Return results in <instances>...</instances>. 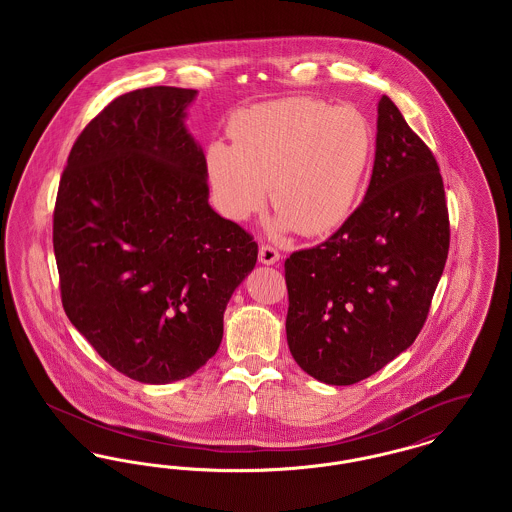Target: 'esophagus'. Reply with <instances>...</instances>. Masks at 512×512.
<instances>
[{
    "label": "esophagus",
    "instance_id": "obj_1",
    "mask_svg": "<svg viewBox=\"0 0 512 512\" xmlns=\"http://www.w3.org/2000/svg\"><path fill=\"white\" fill-rule=\"evenodd\" d=\"M278 261H280V253L272 245H261L259 247V263L276 265Z\"/></svg>",
    "mask_w": 512,
    "mask_h": 512
}]
</instances>
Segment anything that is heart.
Masks as SVG:
<instances>
[{"mask_svg": "<svg viewBox=\"0 0 512 512\" xmlns=\"http://www.w3.org/2000/svg\"><path fill=\"white\" fill-rule=\"evenodd\" d=\"M234 144L211 142L205 172L220 211L236 222L265 209L268 186L278 215L274 234L307 236L340 226L355 207L372 138L353 107L311 98L265 101L230 121Z\"/></svg>", "mask_w": 512, "mask_h": 512, "instance_id": "1", "label": "heart"}]
</instances>
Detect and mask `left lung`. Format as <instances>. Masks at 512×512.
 Segmentation results:
<instances>
[{"instance_id": "1", "label": "left lung", "mask_w": 512, "mask_h": 512, "mask_svg": "<svg viewBox=\"0 0 512 512\" xmlns=\"http://www.w3.org/2000/svg\"><path fill=\"white\" fill-rule=\"evenodd\" d=\"M449 251L438 163L388 96L363 203L324 244L286 259V336L318 382L351 386L407 351Z\"/></svg>"}]
</instances>
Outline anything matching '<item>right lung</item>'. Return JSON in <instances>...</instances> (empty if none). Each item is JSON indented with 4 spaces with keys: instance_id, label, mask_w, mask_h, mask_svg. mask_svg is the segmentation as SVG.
Wrapping results in <instances>:
<instances>
[{
    "instance_id": "add662e5",
    "label": "right lung",
    "mask_w": 512,
    "mask_h": 512,
    "mask_svg": "<svg viewBox=\"0 0 512 512\" xmlns=\"http://www.w3.org/2000/svg\"><path fill=\"white\" fill-rule=\"evenodd\" d=\"M197 90L153 86L111 101L74 142L53 213L63 307L142 384L192 376L219 349L226 305L257 244L209 205L186 126Z\"/></svg>"
}]
</instances>
